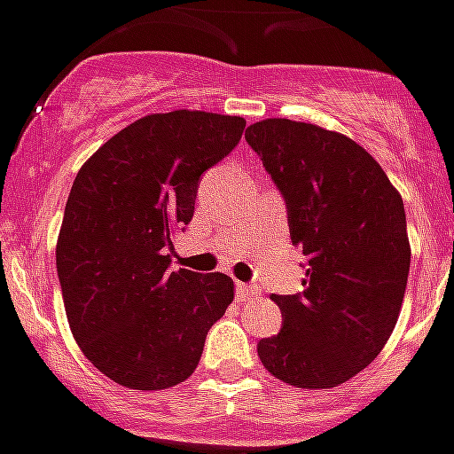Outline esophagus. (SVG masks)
I'll return each instance as SVG.
<instances>
[{
	"label": "esophagus",
	"mask_w": 454,
	"mask_h": 454,
	"mask_svg": "<svg viewBox=\"0 0 454 454\" xmlns=\"http://www.w3.org/2000/svg\"><path fill=\"white\" fill-rule=\"evenodd\" d=\"M254 294H257V286H253V285H246V282H239V285H236V298H239V301H247V298H253Z\"/></svg>",
	"instance_id": "esophagus-1"
}]
</instances>
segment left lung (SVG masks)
<instances>
[{"label":"left lung","instance_id":"obj_1","mask_svg":"<svg viewBox=\"0 0 454 454\" xmlns=\"http://www.w3.org/2000/svg\"><path fill=\"white\" fill-rule=\"evenodd\" d=\"M285 197L292 243L308 257L303 292L273 296L280 333L257 354L296 388H335L388 342L404 301L411 246L400 192L347 135L264 119L246 130Z\"/></svg>","mask_w":454,"mask_h":454}]
</instances>
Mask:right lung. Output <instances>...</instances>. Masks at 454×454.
I'll return each instance as SVG.
<instances>
[{
  "label": "right lung",
  "instance_id": "obj_1",
  "mask_svg": "<svg viewBox=\"0 0 454 454\" xmlns=\"http://www.w3.org/2000/svg\"><path fill=\"white\" fill-rule=\"evenodd\" d=\"M243 116L146 114L84 162L66 201L57 273L73 338L106 377L165 390L195 372L207 333L234 301L224 273L169 269L200 176L243 135Z\"/></svg>",
  "mask_w": 454,
  "mask_h": 454
}]
</instances>
